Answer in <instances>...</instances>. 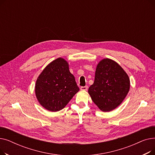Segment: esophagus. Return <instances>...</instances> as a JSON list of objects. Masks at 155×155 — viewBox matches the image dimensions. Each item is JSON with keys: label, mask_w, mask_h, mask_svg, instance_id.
<instances>
[{"label": "esophagus", "mask_w": 155, "mask_h": 155, "mask_svg": "<svg viewBox=\"0 0 155 155\" xmlns=\"http://www.w3.org/2000/svg\"><path fill=\"white\" fill-rule=\"evenodd\" d=\"M87 89H88V87H87V86L81 87H80V90H81V91H87Z\"/></svg>", "instance_id": "obj_1"}]
</instances>
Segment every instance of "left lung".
Returning <instances> with one entry per match:
<instances>
[{
  "label": "left lung",
  "instance_id": "8db88e82",
  "mask_svg": "<svg viewBox=\"0 0 155 155\" xmlns=\"http://www.w3.org/2000/svg\"><path fill=\"white\" fill-rule=\"evenodd\" d=\"M130 88L129 78L120 65L105 58L97 64L94 84L88 94L102 111L109 112L122 103Z\"/></svg>",
  "mask_w": 155,
  "mask_h": 155
}]
</instances>
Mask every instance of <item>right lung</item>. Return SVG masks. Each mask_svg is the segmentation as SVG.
<instances>
[{
    "mask_svg": "<svg viewBox=\"0 0 155 155\" xmlns=\"http://www.w3.org/2000/svg\"><path fill=\"white\" fill-rule=\"evenodd\" d=\"M78 91L68 62L61 58L47 65L39 75L35 85V94L39 104L51 112L63 109Z\"/></svg>",
    "mask_w": 155,
    "mask_h": 155,
    "instance_id": "1",
    "label": "right lung"
}]
</instances>
